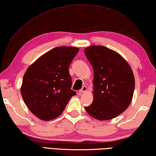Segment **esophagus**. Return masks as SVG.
<instances>
[{
    "label": "esophagus",
    "mask_w": 156,
    "mask_h": 156,
    "mask_svg": "<svg viewBox=\"0 0 156 156\" xmlns=\"http://www.w3.org/2000/svg\"><path fill=\"white\" fill-rule=\"evenodd\" d=\"M87 90V87L86 86L83 87V88H82V89L79 90V94H82V93L86 92Z\"/></svg>",
    "instance_id": "1"
}]
</instances>
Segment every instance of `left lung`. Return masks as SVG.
<instances>
[{
  "label": "left lung",
  "instance_id": "obj_1",
  "mask_svg": "<svg viewBox=\"0 0 156 156\" xmlns=\"http://www.w3.org/2000/svg\"><path fill=\"white\" fill-rule=\"evenodd\" d=\"M94 72L93 100L86 111L98 120H109L127 108L134 94L132 70L120 55L102 46L84 49Z\"/></svg>",
  "mask_w": 156,
  "mask_h": 156
}]
</instances>
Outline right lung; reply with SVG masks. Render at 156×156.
Instances as JSON below:
<instances>
[{
	"mask_svg": "<svg viewBox=\"0 0 156 156\" xmlns=\"http://www.w3.org/2000/svg\"><path fill=\"white\" fill-rule=\"evenodd\" d=\"M78 51L74 47H56L27 69L21 94L28 108L37 117L50 121L58 117L76 94L71 89L72 77L68 69Z\"/></svg>",
	"mask_w": 156,
	"mask_h": 156,
	"instance_id": "right-lung-1",
	"label": "right lung"
}]
</instances>
